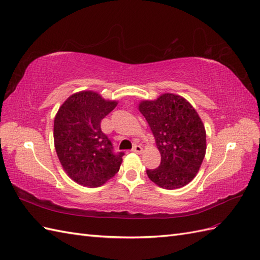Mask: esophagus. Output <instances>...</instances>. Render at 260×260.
I'll return each mask as SVG.
<instances>
[{"mask_svg": "<svg viewBox=\"0 0 260 260\" xmlns=\"http://www.w3.org/2000/svg\"><path fill=\"white\" fill-rule=\"evenodd\" d=\"M132 151L135 152V153H138V154H140V153H142V151H143V149H142V147L140 144H136L135 147H134V149H132Z\"/></svg>", "mask_w": 260, "mask_h": 260, "instance_id": "34e87169", "label": "esophagus"}]
</instances>
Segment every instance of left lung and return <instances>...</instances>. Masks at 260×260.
<instances>
[{"label": "left lung", "instance_id": "obj_1", "mask_svg": "<svg viewBox=\"0 0 260 260\" xmlns=\"http://www.w3.org/2000/svg\"><path fill=\"white\" fill-rule=\"evenodd\" d=\"M139 111L161 154L160 167L147 170L149 179L166 189L185 186L198 174L206 153V131L198 111L185 98L171 92L141 100Z\"/></svg>", "mask_w": 260, "mask_h": 260}]
</instances>
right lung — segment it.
<instances>
[{
    "label": "right lung",
    "mask_w": 260,
    "mask_h": 260,
    "mask_svg": "<svg viewBox=\"0 0 260 260\" xmlns=\"http://www.w3.org/2000/svg\"><path fill=\"white\" fill-rule=\"evenodd\" d=\"M118 105L92 90L69 96L54 120V144L67 175L87 187H98L115 176L123 153L115 154L100 122Z\"/></svg>",
    "instance_id": "obj_1"
}]
</instances>
